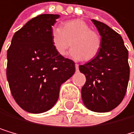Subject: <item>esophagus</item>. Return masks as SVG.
I'll use <instances>...</instances> for the list:
<instances>
[{
	"label": "esophagus",
	"instance_id": "1",
	"mask_svg": "<svg viewBox=\"0 0 134 134\" xmlns=\"http://www.w3.org/2000/svg\"><path fill=\"white\" fill-rule=\"evenodd\" d=\"M75 69H76V70H79V64H75Z\"/></svg>",
	"mask_w": 134,
	"mask_h": 134
}]
</instances>
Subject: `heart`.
Returning a JSON list of instances; mask_svg holds the SVG:
<instances>
[{
  "label": "heart",
  "mask_w": 134,
  "mask_h": 134,
  "mask_svg": "<svg viewBox=\"0 0 134 134\" xmlns=\"http://www.w3.org/2000/svg\"><path fill=\"white\" fill-rule=\"evenodd\" d=\"M51 42L55 51L61 56L66 55L71 44L73 49L70 55L77 60H92L101 48L100 35L80 19L65 21L61 27L54 28L51 30Z\"/></svg>",
  "instance_id": "obj_1"
}]
</instances>
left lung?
<instances>
[{
    "instance_id": "8db88e82",
    "label": "left lung",
    "mask_w": 134,
    "mask_h": 134,
    "mask_svg": "<svg viewBox=\"0 0 134 134\" xmlns=\"http://www.w3.org/2000/svg\"><path fill=\"white\" fill-rule=\"evenodd\" d=\"M101 35L98 55L80 65L86 77L82 99L88 109L98 113L111 111L125 96L129 80V51L121 35L100 21L92 20Z\"/></svg>"
}]
</instances>
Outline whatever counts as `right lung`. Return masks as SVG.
I'll use <instances>...</instances> for the list:
<instances>
[{"label": "right lung", "instance_id": "obj_1", "mask_svg": "<svg viewBox=\"0 0 134 134\" xmlns=\"http://www.w3.org/2000/svg\"><path fill=\"white\" fill-rule=\"evenodd\" d=\"M59 15L43 14L29 20L13 35L7 51L6 77L14 99L31 114L51 109L60 85L75 72V62L59 55L51 42Z\"/></svg>", "mask_w": 134, "mask_h": 134}]
</instances>
